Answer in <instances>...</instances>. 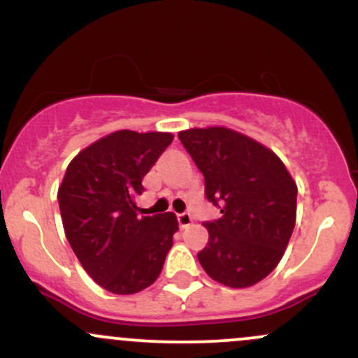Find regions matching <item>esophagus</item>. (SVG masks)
<instances>
[{"label":"esophagus","mask_w":358,"mask_h":358,"mask_svg":"<svg viewBox=\"0 0 358 358\" xmlns=\"http://www.w3.org/2000/svg\"><path fill=\"white\" fill-rule=\"evenodd\" d=\"M176 219H178L180 229H187L188 225L192 224V215H190V213H178V217H176Z\"/></svg>","instance_id":"1"}]
</instances>
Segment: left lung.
Masks as SVG:
<instances>
[{"label": "left lung", "mask_w": 358, "mask_h": 358, "mask_svg": "<svg viewBox=\"0 0 358 358\" xmlns=\"http://www.w3.org/2000/svg\"><path fill=\"white\" fill-rule=\"evenodd\" d=\"M202 171L205 196L222 217L205 222L207 245L196 254L205 273L229 287H249L281 261L296 222L298 187L269 148L229 127L180 131Z\"/></svg>", "instance_id": "left-lung-1"}]
</instances>
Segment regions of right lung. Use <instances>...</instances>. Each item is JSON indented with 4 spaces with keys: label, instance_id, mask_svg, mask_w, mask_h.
<instances>
[{
    "label": "right lung",
    "instance_id": "add662e5",
    "mask_svg": "<svg viewBox=\"0 0 358 358\" xmlns=\"http://www.w3.org/2000/svg\"><path fill=\"white\" fill-rule=\"evenodd\" d=\"M171 141V133L116 131L82 150L59 187L69 244L85 273L114 294L153 285L173 245L175 213L139 217L134 202L145 190V175Z\"/></svg>",
    "mask_w": 358,
    "mask_h": 358
}]
</instances>
